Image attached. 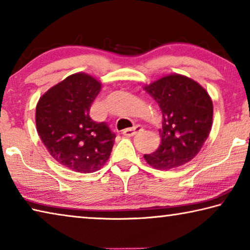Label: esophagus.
<instances>
[{
	"mask_svg": "<svg viewBox=\"0 0 250 250\" xmlns=\"http://www.w3.org/2000/svg\"><path fill=\"white\" fill-rule=\"evenodd\" d=\"M143 131V128L141 125H135L133 126V128H129V129H125L124 130V133L125 135H126V137H133V135L140 133Z\"/></svg>",
	"mask_w": 250,
	"mask_h": 250,
	"instance_id": "obj_1",
	"label": "esophagus"
}]
</instances>
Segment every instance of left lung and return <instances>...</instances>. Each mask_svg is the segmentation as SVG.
<instances>
[{"label": "left lung", "mask_w": 250, "mask_h": 250, "mask_svg": "<svg viewBox=\"0 0 250 250\" xmlns=\"http://www.w3.org/2000/svg\"><path fill=\"white\" fill-rule=\"evenodd\" d=\"M162 111L161 145L145 159L158 170L184 166L202 149L213 125V101L195 80L183 75L164 76L143 87Z\"/></svg>", "instance_id": "obj_1"}]
</instances>
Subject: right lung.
<instances>
[{
	"instance_id": "obj_1",
	"label": "right lung",
	"mask_w": 250,
	"mask_h": 250,
	"mask_svg": "<svg viewBox=\"0 0 250 250\" xmlns=\"http://www.w3.org/2000/svg\"><path fill=\"white\" fill-rule=\"evenodd\" d=\"M101 83L76 73L55 84L36 105V129L49 154L69 170L92 173L104 166L116 135L105 122L92 121L91 104Z\"/></svg>"
}]
</instances>
